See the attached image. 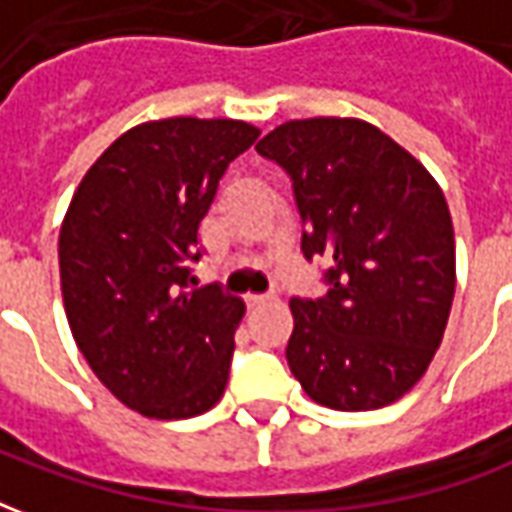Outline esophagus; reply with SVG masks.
Returning <instances> with one entry per match:
<instances>
[{"mask_svg":"<svg viewBox=\"0 0 512 512\" xmlns=\"http://www.w3.org/2000/svg\"><path fill=\"white\" fill-rule=\"evenodd\" d=\"M271 299H274V293H249V296H246V307L255 310V307H263V304H268Z\"/></svg>","mask_w":512,"mask_h":512,"instance_id":"obj_1","label":"esophagus"}]
</instances>
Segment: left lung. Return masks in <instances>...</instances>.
<instances>
[{
	"label": "left lung",
	"mask_w": 512,
	"mask_h": 512,
	"mask_svg": "<svg viewBox=\"0 0 512 512\" xmlns=\"http://www.w3.org/2000/svg\"><path fill=\"white\" fill-rule=\"evenodd\" d=\"M257 153L293 183L301 252L326 296H293L290 373L326 408L370 411L417 384L455 296V235L428 169L362 120H290Z\"/></svg>",
	"instance_id": "8db88e82"
}]
</instances>
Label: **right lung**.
I'll use <instances>...</instances> for the list:
<instances>
[{
  "instance_id": "right-lung-1",
  "label": "right lung",
  "mask_w": 512,
  "mask_h": 512,
  "mask_svg": "<svg viewBox=\"0 0 512 512\" xmlns=\"http://www.w3.org/2000/svg\"><path fill=\"white\" fill-rule=\"evenodd\" d=\"M241 120L169 117L115 139L73 194L60 230L65 315L112 395L145 417L219 403L244 301L197 288L200 224L230 161L255 145Z\"/></svg>"
}]
</instances>
